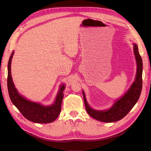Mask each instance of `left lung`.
<instances>
[{"mask_svg":"<svg viewBox=\"0 0 151 151\" xmlns=\"http://www.w3.org/2000/svg\"><path fill=\"white\" fill-rule=\"evenodd\" d=\"M134 52L137 64V75L134 83L127 93L118 99L113 106L106 111H96L91 108L86 101L83 91L86 109L89 115L94 119L103 122H114L122 119L134 106L140 96L142 88V60L139 53L137 45L134 44Z\"/></svg>","mask_w":151,"mask_h":151,"instance_id":"left-lung-1","label":"left lung"}]
</instances>
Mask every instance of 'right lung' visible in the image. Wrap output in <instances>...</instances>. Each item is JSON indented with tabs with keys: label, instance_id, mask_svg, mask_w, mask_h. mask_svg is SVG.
Returning a JSON list of instances; mask_svg holds the SVG:
<instances>
[{
	"label": "right lung",
	"instance_id": "right-lung-1",
	"mask_svg": "<svg viewBox=\"0 0 151 151\" xmlns=\"http://www.w3.org/2000/svg\"><path fill=\"white\" fill-rule=\"evenodd\" d=\"M13 55L14 52L9 60L7 75L8 92L12 103L19 109L22 115L31 122L38 123H47L53 122L58 116L61 111L63 97V91L65 89V86H61L55 101L52 106H44L38 103L26 99L18 93L12 82L11 64Z\"/></svg>",
	"mask_w": 151,
	"mask_h": 151
}]
</instances>
